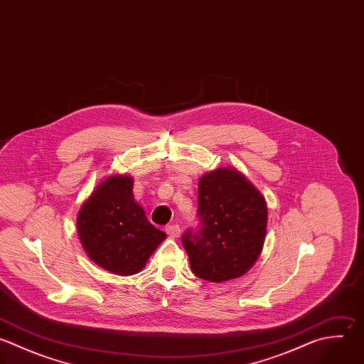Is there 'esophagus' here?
I'll return each mask as SVG.
<instances>
[{
    "mask_svg": "<svg viewBox=\"0 0 364 364\" xmlns=\"http://www.w3.org/2000/svg\"><path fill=\"white\" fill-rule=\"evenodd\" d=\"M165 230H166V233H168L169 236H172V237H178V236L181 235V226H179V225H168V226L165 228Z\"/></svg>",
    "mask_w": 364,
    "mask_h": 364,
    "instance_id": "esophagus-1",
    "label": "esophagus"
}]
</instances>
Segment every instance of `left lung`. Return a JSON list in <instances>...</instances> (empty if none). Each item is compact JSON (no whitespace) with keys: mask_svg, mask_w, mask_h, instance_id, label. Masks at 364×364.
Listing matches in <instances>:
<instances>
[{"mask_svg":"<svg viewBox=\"0 0 364 364\" xmlns=\"http://www.w3.org/2000/svg\"><path fill=\"white\" fill-rule=\"evenodd\" d=\"M198 226L182 235L192 272L209 282L246 273L257 260L266 235L263 196L236 169L219 168L200 178Z\"/></svg>","mask_w":364,"mask_h":364,"instance_id":"obj_1","label":"left lung"}]
</instances>
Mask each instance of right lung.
<instances>
[{
  "label": "right lung",
  "mask_w": 364,
  "mask_h": 364,
  "mask_svg": "<svg viewBox=\"0 0 364 364\" xmlns=\"http://www.w3.org/2000/svg\"><path fill=\"white\" fill-rule=\"evenodd\" d=\"M132 179L111 176L82 205L78 235L88 256L101 267L121 276L138 273L166 237L134 200Z\"/></svg>",
  "instance_id": "1"
}]
</instances>
